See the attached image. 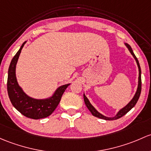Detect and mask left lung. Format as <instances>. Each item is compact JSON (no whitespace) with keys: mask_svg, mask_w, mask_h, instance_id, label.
<instances>
[{"mask_svg":"<svg viewBox=\"0 0 151 151\" xmlns=\"http://www.w3.org/2000/svg\"><path fill=\"white\" fill-rule=\"evenodd\" d=\"M124 45H126L127 47L128 48V50H129L130 53H131V54L132 55L133 57H134V58L135 59V61H136V63H137V66H138L139 77H138V85H137V91H136L135 94H134V96L132 98V99L131 101H129V104H127L126 106H125L124 108H122V109H120V110L118 111V113L116 114V115L113 117H107V116H106L101 114V113H99V112H98V111H97L96 109H95L94 107H93V105L90 104V101H89V100L88 99V98H87V97L85 96V95L84 94V101H85V105H86V106L88 107L89 111L91 112V114H93L94 116L98 117V118L102 119H105V120H116V119H118L121 118V117L123 116H124L125 114L127 113V112H129V111L131 110V109H132V108L134 107V106H135V104H137V101H138L139 96H140L141 84H142V82H141V69H140V66H139V61H138V60H137V57L135 56V55H134V53H133V50H132V49L131 46H130L129 44H127V43H124Z\"/></svg>","mask_w":151,"mask_h":151,"instance_id":"8db88e82","label":"left lung"}]
</instances>
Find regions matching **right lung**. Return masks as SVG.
Returning a JSON list of instances; mask_svg holds the SVG:
<instances>
[{
    "mask_svg": "<svg viewBox=\"0 0 151 151\" xmlns=\"http://www.w3.org/2000/svg\"><path fill=\"white\" fill-rule=\"evenodd\" d=\"M22 45L11 61L8 71L7 90L9 99L14 107L24 116L33 119L45 118L54 111L61 101L63 93L70 84H66L56 89L52 96L45 99H35L26 94L19 85L16 77V66L19 57L26 43Z\"/></svg>",
    "mask_w": 151,
    "mask_h": 151,
    "instance_id": "add662e5",
    "label": "right lung"
}]
</instances>
